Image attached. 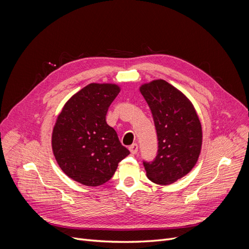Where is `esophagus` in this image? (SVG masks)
Listing matches in <instances>:
<instances>
[{"instance_id": "obj_1", "label": "esophagus", "mask_w": 249, "mask_h": 249, "mask_svg": "<svg viewBox=\"0 0 249 249\" xmlns=\"http://www.w3.org/2000/svg\"><path fill=\"white\" fill-rule=\"evenodd\" d=\"M129 149L132 154H136L138 152V144L137 143H133L132 145L129 146Z\"/></svg>"}]
</instances>
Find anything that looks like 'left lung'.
Wrapping results in <instances>:
<instances>
[{"mask_svg":"<svg viewBox=\"0 0 249 249\" xmlns=\"http://www.w3.org/2000/svg\"><path fill=\"white\" fill-rule=\"evenodd\" d=\"M140 92L152 111L158 139L155 159L143 161V166L152 182L169 185L196 164L202 141L201 124L191 102L166 81L142 85Z\"/></svg>","mask_w":249,"mask_h":249,"instance_id":"obj_1","label":"left lung"}]
</instances>
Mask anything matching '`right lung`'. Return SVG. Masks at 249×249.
<instances>
[{
	"label": "right lung",
	"mask_w": 249,
	"mask_h": 249,
	"mask_svg": "<svg viewBox=\"0 0 249 249\" xmlns=\"http://www.w3.org/2000/svg\"><path fill=\"white\" fill-rule=\"evenodd\" d=\"M119 91L114 84L87 85L64 105L53 130L52 147L60 168L85 186L108 182L130 154L106 123L108 108Z\"/></svg>",
	"instance_id": "add662e5"
}]
</instances>
